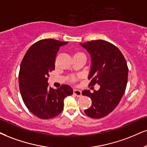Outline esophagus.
<instances>
[{
  "label": "esophagus",
  "instance_id": "34e87169",
  "mask_svg": "<svg viewBox=\"0 0 147 147\" xmlns=\"http://www.w3.org/2000/svg\"><path fill=\"white\" fill-rule=\"evenodd\" d=\"M74 94L76 96H77V97H80V96L82 95V92H81V90L76 89L74 90Z\"/></svg>",
  "mask_w": 147,
  "mask_h": 147
}]
</instances>
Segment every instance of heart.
<instances>
[{
    "instance_id": "heart-1",
    "label": "heart",
    "mask_w": 147,
    "mask_h": 147,
    "mask_svg": "<svg viewBox=\"0 0 147 147\" xmlns=\"http://www.w3.org/2000/svg\"><path fill=\"white\" fill-rule=\"evenodd\" d=\"M79 56H85V55L84 53H82V52H79V51L76 52L74 54V57H79ZM80 78V76H69L67 77V80L69 82L75 83L76 82H77V81Z\"/></svg>"
}]
</instances>
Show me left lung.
Returning <instances> with one entry per match:
<instances>
[{
  "mask_svg": "<svg viewBox=\"0 0 147 147\" xmlns=\"http://www.w3.org/2000/svg\"><path fill=\"white\" fill-rule=\"evenodd\" d=\"M80 44L92 59L88 86H100L93 93L89 90L82 91V95L92 101L84 113L93 119H101L109 115L120 102L127 83L128 67L120 50L108 41L99 39Z\"/></svg>",
  "mask_w": 147,
  "mask_h": 147,
  "instance_id": "1",
  "label": "left lung"
}]
</instances>
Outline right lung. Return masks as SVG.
<instances>
[{
    "label": "right lung",
    "instance_id": "add662e5",
    "mask_svg": "<svg viewBox=\"0 0 147 147\" xmlns=\"http://www.w3.org/2000/svg\"><path fill=\"white\" fill-rule=\"evenodd\" d=\"M68 42L53 39H41L28 48L20 68L19 86L26 108L36 117L49 119L63 111L64 99L73 94L68 85L58 89L49 86V74L54 70L60 47Z\"/></svg>",
    "mask_w": 147,
    "mask_h": 147
}]
</instances>
